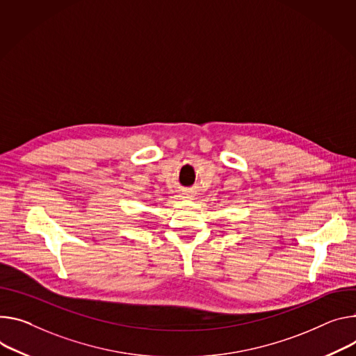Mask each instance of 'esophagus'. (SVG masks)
<instances>
[{
  "mask_svg": "<svg viewBox=\"0 0 356 356\" xmlns=\"http://www.w3.org/2000/svg\"><path fill=\"white\" fill-rule=\"evenodd\" d=\"M183 197L187 199V200H191L193 197H195V191H193L191 188H186V190L183 191Z\"/></svg>",
  "mask_w": 356,
  "mask_h": 356,
  "instance_id": "esophagus-1",
  "label": "esophagus"
}]
</instances>
